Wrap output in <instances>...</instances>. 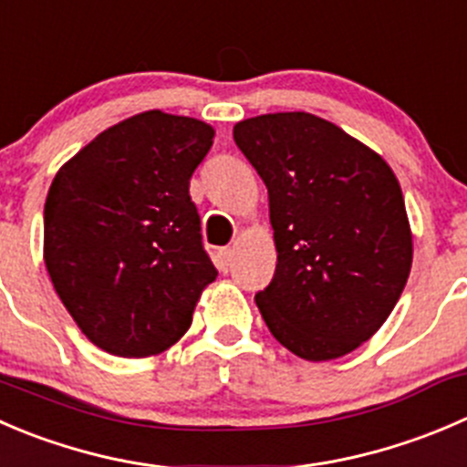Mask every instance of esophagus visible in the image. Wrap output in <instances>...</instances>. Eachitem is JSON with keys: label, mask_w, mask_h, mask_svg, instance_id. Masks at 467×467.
<instances>
[{"label": "esophagus", "mask_w": 467, "mask_h": 467, "mask_svg": "<svg viewBox=\"0 0 467 467\" xmlns=\"http://www.w3.org/2000/svg\"><path fill=\"white\" fill-rule=\"evenodd\" d=\"M233 255H234L233 248H219V253H216V262H219L221 269H228L230 262H233Z\"/></svg>", "instance_id": "1"}]
</instances>
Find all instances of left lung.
Segmentation results:
<instances>
[{"label": "left lung", "instance_id": "left-lung-1", "mask_svg": "<svg viewBox=\"0 0 467 467\" xmlns=\"http://www.w3.org/2000/svg\"><path fill=\"white\" fill-rule=\"evenodd\" d=\"M269 192L278 265L255 294L271 335L298 358L333 360L368 342L400 301L413 234L381 155L306 111L234 125Z\"/></svg>", "mask_w": 467, "mask_h": 467}]
</instances>
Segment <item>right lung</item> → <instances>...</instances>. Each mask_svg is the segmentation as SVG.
Masks as SVG:
<instances>
[{
	"mask_svg": "<svg viewBox=\"0 0 467 467\" xmlns=\"http://www.w3.org/2000/svg\"><path fill=\"white\" fill-rule=\"evenodd\" d=\"M214 128L160 109L104 130L58 169L45 201V266L81 333L146 358L189 330L219 275L189 180Z\"/></svg>",
	"mask_w": 467,
	"mask_h": 467,
	"instance_id": "add662e5",
	"label": "right lung"
}]
</instances>
